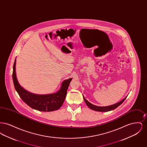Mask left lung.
<instances>
[{"label": "left lung", "instance_id": "obj_1", "mask_svg": "<svg viewBox=\"0 0 147 147\" xmlns=\"http://www.w3.org/2000/svg\"><path fill=\"white\" fill-rule=\"evenodd\" d=\"M126 98L127 97H126L125 98H123L122 101H119V102L116 104L108 106H105V107H100V106H95V105H92L90 102H89L85 98H84V96H83L84 101L85 102L86 104L90 109L92 110H94V111H100V112H107V111H111V110L116 109L118 106H119V105L123 103V102L125 100Z\"/></svg>", "mask_w": 147, "mask_h": 147}]
</instances>
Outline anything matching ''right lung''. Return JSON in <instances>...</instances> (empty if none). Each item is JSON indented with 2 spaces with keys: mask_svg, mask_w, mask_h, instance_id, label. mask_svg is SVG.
<instances>
[{
  "mask_svg": "<svg viewBox=\"0 0 147 147\" xmlns=\"http://www.w3.org/2000/svg\"><path fill=\"white\" fill-rule=\"evenodd\" d=\"M15 64L16 59L14 62L13 72L14 87L24 102L30 107L43 112L55 111L62 106L66 97L68 86L72 80L71 78L64 80L61 89L57 93L49 95H36L25 90L19 84L16 76Z\"/></svg>",
  "mask_w": 147,
  "mask_h": 147,
  "instance_id": "right-lung-1",
  "label": "right lung"
}]
</instances>
